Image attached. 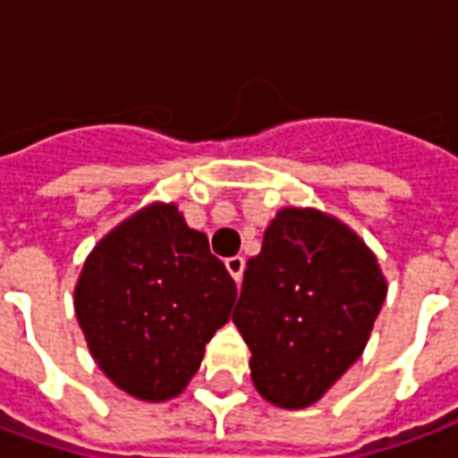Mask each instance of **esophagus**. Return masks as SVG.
I'll use <instances>...</instances> for the list:
<instances>
[{"instance_id": "1", "label": "esophagus", "mask_w": 458, "mask_h": 458, "mask_svg": "<svg viewBox=\"0 0 458 458\" xmlns=\"http://www.w3.org/2000/svg\"><path fill=\"white\" fill-rule=\"evenodd\" d=\"M225 267H228V272L233 275V279H235V282H240V279H242V272H245V259L240 258V255H235V258H228L225 259Z\"/></svg>"}]
</instances>
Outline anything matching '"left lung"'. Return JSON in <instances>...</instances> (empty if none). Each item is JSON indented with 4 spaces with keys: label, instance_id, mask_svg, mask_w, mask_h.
<instances>
[{
    "label": "left lung",
    "instance_id": "8db88e82",
    "mask_svg": "<svg viewBox=\"0 0 458 458\" xmlns=\"http://www.w3.org/2000/svg\"><path fill=\"white\" fill-rule=\"evenodd\" d=\"M385 292L373 252L345 225L279 210L233 311L258 393L287 410L317 403L363 353Z\"/></svg>",
    "mask_w": 458,
    "mask_h": 458
}]
</instances>
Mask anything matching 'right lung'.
Masks as SVG:
<instances>
[{"mask_svg":"<svg viewBox=\"0 0 458 458\" xmlns=\"http://www.w3.org/2000/svg\"><path fill=\"white\" fill-rule=\"evenodd\" d=\"M238 287L176 206H149L98 242L75 287L90 353L124 393L161 403L189 385Z\"/></svg>","mask_w":458,"mask_h":458,"instance_id":"add662e5","label":"right lung"}]
</instances>
